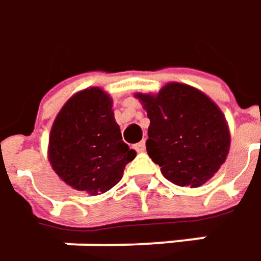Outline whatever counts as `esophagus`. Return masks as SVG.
<instances>
[{
    "label": "esophagus",
    "instance_id": "obj_1",
    "mask_svg": "<svg viewBox=\"0 0 261 261\" xmlns=\"http://www.w3.org/2000/svg\"><path fill=\"white\" fill-rule=\"evenodd\" d=\"M134 149H136L137 152H143V151H145V140L136 143V145H134Z\"/></svg>",
    "mask_w": 261,
    "mask_h": 261
}]
</instances>
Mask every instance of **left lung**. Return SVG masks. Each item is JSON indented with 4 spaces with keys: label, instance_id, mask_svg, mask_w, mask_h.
<instances>
[{
    "label": "left lung",
    "instance_id": "1",
    "mask_svg": "<svg viewBox=\"0 0 261 261\" xmlns=\"http://www.w3.org/2000/svg\"><path fill=\"white\" fill-rule=\"evenodd\" d=\"M151 121L146 151L164 178L200 187L225 161L230 134L223 112L199 89L169 83L156 95L137 94Z\"/></svg>",
    "mask_w": 261,
    "mask_h": 261
}]
</instances>
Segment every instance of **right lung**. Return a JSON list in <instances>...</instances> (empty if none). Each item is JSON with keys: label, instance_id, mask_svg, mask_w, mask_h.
<instances>
[{"label": "right lung", "instance_id": "add662e5", "mask_svg": "<svg viewBox=\"0 0 261 261\" xmlns=\"http://www.w3.org/2000/svg\"><path fill=\"white\" fill-rule=\"evenodd\" d=\"M136 152L122 140L112 100L100 88L73 95L58 113L49 160L65 184L92 196L115 187Z\"/></svg>", "mask_w": 261, "mask_h": 261}]
</instances>
